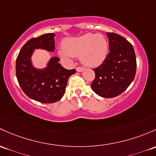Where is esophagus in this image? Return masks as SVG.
Instances as JSON below:
<instances>
[{
    "label": "esophagus",
    "instance_id": "34e87169",
    "mask_svg": "<svg viewBox=\"0 0 156 156\" xmlns=\"http://www.w3.org/2000/svg\"><path fill=\"white\" fill-rule=\"evenodd\" d=\"M83 69H83V67H79V66H78V67H77V68H76V71L78 72V73H81V72H82Z\"/></svg>",
    "mask_w": 156,
    "mask_h": 156
}]
</instances>
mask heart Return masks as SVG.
Returning <instances> with one entry per match:
<instances>
[{
	"label": "heart",
	"mask_w": 156,
	"mask_h": 156,
	"mask_svg": "<svg viewBox=\"0 0 156 156\" xmlns=\"http://www.w3.org/2000/svg\"><path fill=\"white\" fill-rule=\"evenodd\" d=\"M58 54L67 61L73 57H79L81 63L87 66H97L106 58L108 51L107 39L101 34H85L78 37L65 39Z\"/></svg>",
	"instance_id": "heart-1"
}]
</instances>
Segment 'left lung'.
<instances>
[{"mask_svg":"<svg viewBox=\"0 0 156 156\" xmlns=\"http://www.w3.org/2000/svg\"><path fill=\"white\" fill-rule=\"evenodd\" d=\"M110 52L103 63L93 69V90L104 98H114L123 93L133 81L136 57L132 44L119 34L107 33Z\"/></svg>","mask_w":156,"mask_h":156,"instance_id":"left-lung-1","label":"left lung"}]
</instances>
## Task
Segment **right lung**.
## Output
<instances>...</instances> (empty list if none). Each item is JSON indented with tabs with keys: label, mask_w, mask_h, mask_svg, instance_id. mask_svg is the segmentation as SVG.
I'll use <instances>...</instances> for the list:
<instances>
[{
	"label": "right lung",
	"mask_w": 156,
	"mask_h": 156,
	"mask_svg": "<svg viewBox=\"0 0 156 156\" xmlns=\"http://www.w3.org/2000/svg\"><path fill=\"white\" fill-rule=\"evenodd\" d=\"M55 34H45L27 41L16 59V77L21 88L30 99L41 103H54L64 95L69 78L76 70H69L58 63L60 59L51 57L45 68L39 69L32 65L34 49L55 51Z\"/></svg>",
	"instance_id": "1"
}]
</instances>
